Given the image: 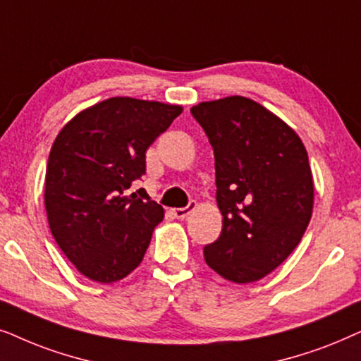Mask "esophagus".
I'll use <instances>...</instances> for the list:
<instances>
[{
    "label": "esophagus",
    "mask_w": 361,
    "mask_h": 361,
    "mask_svg": "<svg viewBox=\"0 0 361 361\" xmlns=\"http://www.w3.org/2000/svg\"><path fill=\"white\" fill-rule=\"evenodd\" d=\"M195 208H196V201H190V203L186 204L185 208L171 209V213H173V216H175V218H178V219H185L186 216H188Z\"/></svg>",
    "instance_id": "obj_1"
}]
</instances>
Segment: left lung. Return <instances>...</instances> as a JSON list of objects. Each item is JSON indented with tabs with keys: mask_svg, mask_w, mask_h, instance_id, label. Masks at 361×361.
Returning <instances> with one entry per match:
<instances>
[{
	"mask_svg": "<svg viewBox=\"0 0 361 361\" xmlns=\"http://www.w3.org/2000/svg\"><path fill=\"white\" fill-rule=\"evenodd\" d=\"M214 152L223 231L204 261L247 284L281 266L297 247L314 208L304 143L289 125L251 99L233 95L191 109Z\"/></svg>",
	"mask_w": 361,
	"mask_h": 361,
	"instance_id": "left-lung-1",
	"label": "left lung"
}]
</instances>
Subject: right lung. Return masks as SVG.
<instances>
[{"label":"right lung","instance_id":"add662e5","mask_svg":"<svg viewBox=\"0 0 361 361\" xmlns=\"http://www.w3.org/2000/svg\"><path fill=\"white\" fill-rule=\"evenodd\" d=\"M180 105L112 97L75 115L57 135L44 203L56 243L77 271L115 282L142 262L163 208L135 180L148 147L181 114Z\"/></svg>","mask_w":361,"mask_h":361}]
</instances>
